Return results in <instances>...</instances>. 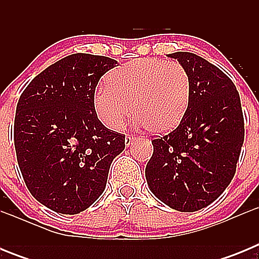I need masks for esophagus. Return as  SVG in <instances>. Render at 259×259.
Returning a JSON list of instances; mask_svg holds the SVG:
<instances>
[{
    "label": "esophagus",
    "instance_id": "obj_1",
    "mask_svg": "<svg viewBox=\"0 0 259 259\" xmlns=\"http://www.w3.org/2000/svg\"><path fill=\"white\" fill-rule=\"evenodd\" d=\"M136 140V137H134V136H125V140H124V144H125V146H130V145H132V143H134V141Z\"/></svg>",
    "mask_w": 259,
    "mask_h": 259
}]
</instances>
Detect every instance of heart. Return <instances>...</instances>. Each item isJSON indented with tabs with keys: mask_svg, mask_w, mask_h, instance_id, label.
I'll return each instance as SVG.
<instances>
[{
	"mask_svg": "<svg viewBox=\"0 0 259 259\" xmlns=\"http://www.w3.org/2000/svg\"><path fill=\"white\" fill-rule=\"evenodd\" d=\"M191 101V76L180 62L141 58L128 62L107 76L96 91L93 106L105 127L118 131L125 119L155 135L180 124Z\"/></svg>",
	"mask_w": 259,
	"mask_h": 259,
	"instance_id": "1",
	"label": "heart"
}]
</instances>
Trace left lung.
<instances>
[{
  "instance_id": "8db88e82",
  "label": "left lung",
  "mask_w": 259,
  "mask_h": 259,
  "mask_svg": "<svg viewBox=\"0 0 259 259\" xmlns=\"http://www.w3.org/2000/svg\"><path fill=\"white\" fill-rule=\"evenodd\" d=\"M170 57L188 71L191 101L180 124L152 141L145 178L164 205L193 212L214 202L233 179L244 144V116L236 87L223 71L193 53Z\"/></svg>"
}]
</instances>
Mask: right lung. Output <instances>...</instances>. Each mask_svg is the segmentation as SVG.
<instances>
[{
	"label": "right lung",
	"instance_id": "1",
	"mask_svg": "<svg viewBox=\"0 0 259 259\" xmlns=\"http://www.w3.org/2000/svg\"><path fill=\"white\" fill-rule=\"evenodd\" d=\"M116 65L109 57L71 54L33 77L20 95L14 122L18 164L32 196L53 211L88 209L124 150V136L109 131L93 106L98 81Z\"/></svg>",
	"mask_w": 259,
	"mask_h": 259
}]
</instances>
